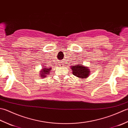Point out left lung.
Listing matches in <instances>:
<instances>
[{
	"mask_svg": "<svg viewBox=\"0 0 128 128\" xmlns=\"http://www.w3.org/2000/svg\"><path fill=\"white\" fill-rule=\"evenodd\" d=\"M70 69L72 70V74L81 80L88 78L90 75V69L89 68L80 63L71 66Z\"/></svg>",
	"mask_w": 128,
	"mask_h": 128,
	"instance_id": "obj_1",
	"label": "left lung"
}]
</instances>
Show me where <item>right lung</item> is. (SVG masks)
<instances>
[{
    "label": "right lung",
    "instance_id": "obj_1",
    "mask_svg": "<svg viewBox=\"0 0 128 128\" xmlns=\"http://www.w3.org/2000/svg\"><path fill=\"white\" fill-rule=\"evenodd\" d=\"M51 70L52 67H47L43 66V67H42V69H40V76L41 78H46L48 74H50Z\"/></svg>",
    "mask_w": 128,
    "mask_h": 128
}]
</instances>
